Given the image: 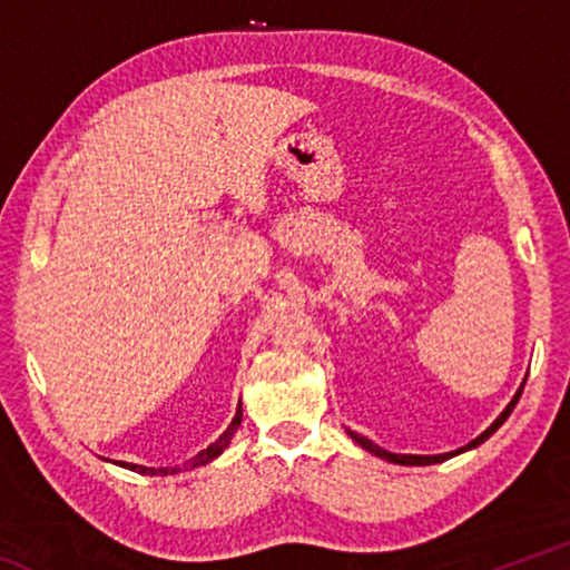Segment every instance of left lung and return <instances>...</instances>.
<instances>
[{
    "instance_id": "obj_1",
    "label": "left lung",
    "mask_w": 570,
    "mask_h": 570,
    "mask_svg": "<svg viewBox=\"0 0 570 570\" xmlns=\"http://www.w3.org/2000/svg\"><path fill=\"white\" fill-rule=\"evenodd\" d=\"M525 380H528V374H525ZM525 380L520 382V387H518V392L513 394V400L508 402V407L498 414L495 422L490 424V428H488L485 432H480V435H478L475 440H470L468 445H462V448L452 450V452H442V455H397V452H390V450H384V448H380V445H374L372 440H366L364 435H360V432H354V430H350V428H346V432H350V438L356 442V445H362L366 452H372V455H377V458H382V460L394 462V465H435V462H445V460H450V458L460 455V452L475 450V448H478V445H482V442H485L490 435H493V432L500 428V424H503V422L510 417V412L515 410V404H518V400H520V394H523Z\"/></svg>"
}]
</instances>
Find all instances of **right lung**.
Here are the masks:
<instances>
[{
	"label": "right lung",
	"instance_id": "1",
	"mask_svg": "<svg viewBox=\"0 0 570 570\" xmlns=\"http://www.w3.org/2000/svg\"><path fill=\"white\" fill-rule=\"evenodd\" d=\"M240 414H244V410H240V402H238V407H236V414H234V420H230V424L226 428V432L224 435H220L216 442H210V445L206 448V450H200L196 458H190L188 462H183V468H146V465H132V462H118L120 468H125V470H132V472H140V475H173V472H180V470H193V468H200V465H206V462H210V460H216L220 452H224L228 445H230V440H234V435H236V430H238V424H240Z\"/></svg>",
	"mask_w": 570,
	"mask_h": 570
}]
</instances>
